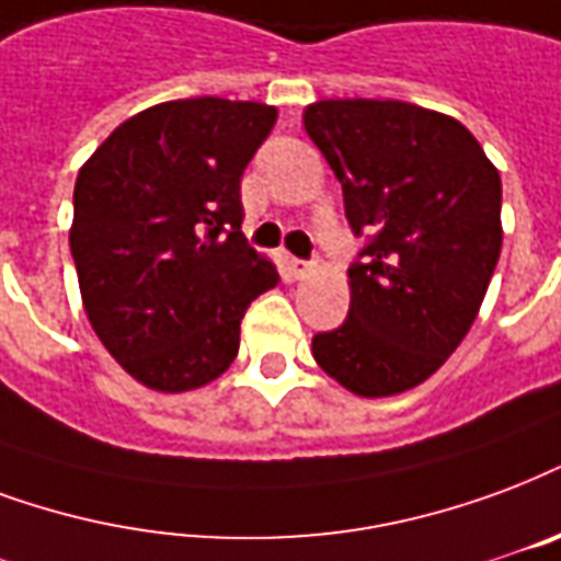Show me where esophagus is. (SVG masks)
Returning a JSON list of instances; mask_svg holds the SVG:
<instances>
[{
    "mask_svg": "<svg viewBox=\"0 0 561 561\" xmlns=\"http://www.w3.org/2000/svg\"><path fill=\"white\" fill-rule=\"evenodd\" d=\"M314 267V261H306V259H291V270H294V276L297 279H302L306 273H312Z\"/></svg>",
    "mask_w": 561,
    "mask_h": 561,
    "instance_id": "obj_1",
    "label": "esophagus"
}]
</instances>
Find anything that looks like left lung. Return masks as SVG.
Returning <instances> with one entry per match:
<instances>
[{
  "label": "left lung",
  "instance_id": "8db88e82",
  "mask_svg": "<svg viewBox=\"0 0 561 561\" xmlns=\"http://www.w3.org/2000/svg\"><path fill=\"white\" fill-rule=\"evenodd\" d=\"M306 133L339 178L365 238L351 312L312 354L356 396L428 380L470 333L502 249V181L467 127L401 101H321Z\"/></svg>",
  "mask_w": 561,
  "mask_h": 561
}]
</instances>
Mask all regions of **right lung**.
I'll use <instances>...</instances> for the list:
<instances>
[{
  "label": "right lung",
  "instance_id": "1",
  "mask_svg": "<svg viewBox=\"0 0 561 561\" xmlns=\"http://www.w3.org/2000/svg\"><path fill=\"white\" fill-rule=\"evenodd\" d=\"M273 124L264 103H160L80 169L70 255L85 314L139 383L186 392L217 380L249 302L279 282L240 231V178Z\"/></svg>",
  "mask_w": 561,
  "mask_h": 561
}]
</instances>
